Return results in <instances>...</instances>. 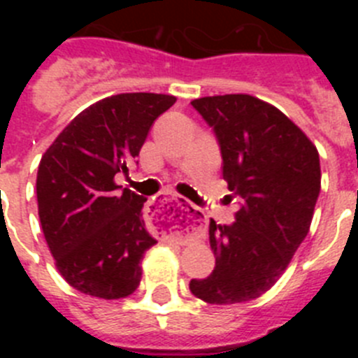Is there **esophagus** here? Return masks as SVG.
I'll return each instance as SVG.
<instances>
[{
  "mask_svg": "<svg viewBox=\"0 0 358 358\" xmlns=\"http://www.w3.org/2000/svg\"><path fill=\"white\" fill-rule=\"evenodd\" d=\"M152 222L156 226L163 227V229H172L177 224V218H182V215L188 217H201V210L195 208L194 204H189L179 195L173 194H163L152 206ZM201 222V218H197Z\"/></svg>",
  "mask_w": 358,
  "mask_h": 358,
  "instance_id": "34e87169",
  "label": "esophagus"
}]
</instances>
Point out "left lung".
<instances>
[{
  "label": "left lung",
  "mask_w": 358,
  "mask_h": 358,
  "mask_svg": "<svg viewBox=\"0 0 358 358\" xmlns=\"http://www.w3.org/2000/svg\"><path fill=\"white\" fill-rule=\"evenodd\" d=\"M192 106L213 127L224 181L240 206L229 226L211 218L215 268L189 281V290L211 305L251 301L280 280L308 235L321 189L319 152L292 120L251 94Z\"/></svg>",
  "instance_id": "1"
}]
</instances>
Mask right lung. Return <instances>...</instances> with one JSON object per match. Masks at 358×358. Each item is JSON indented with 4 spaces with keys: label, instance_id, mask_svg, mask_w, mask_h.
<instances>
[{
    "label": "right lung",
    "instance_id": "obj_1",
    "mask_svg": "<svg viewBox=\"0 0 358 358\" xmlns=\"http://www.w3.org/2000/svg\"><path fill=\"white\" fill-rule=\"evenodd\" d=\"M172 94L122 93L77 115L41 157L37 206L57 271L73 289L100 299L127 297L156 240L145 227L141 195L120 192L118 172L140 156L152 123Z\"/></svg>",
    "mask_w": 358,
    "mask_h": 358
}]
</instances>
